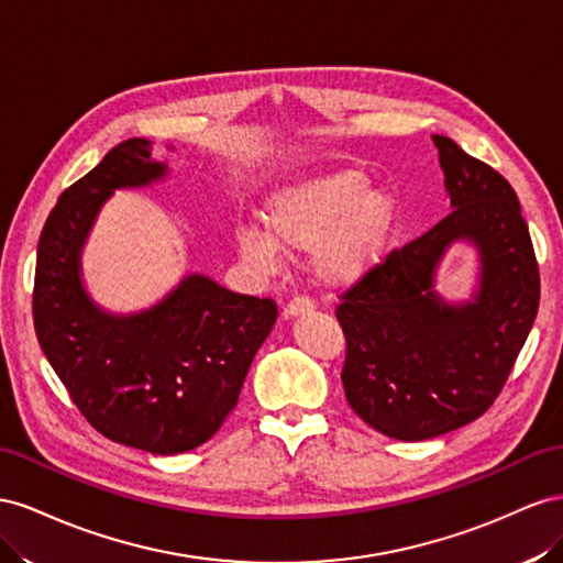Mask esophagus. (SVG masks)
<instances>
[{"instance_id": "34e87169", "label": "esophagus", "mask_w": 563, "mask_h": 563, "mask_svg": "<svg viewBox=\"0 0 563 563\" xmlns=\"http://www.w3.org/2000/svg\"><path fill=\"white\" fill-rule=\"evenodd\" d=\"M316 307H313V301L309 299V297H295V299H290L285 303V309H283V316L285 318H297V316H301V313H311Z\"/></svg>"}]
</instances>
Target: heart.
Instances as JSON below:
<instances>
[{"mask_svg": "<svg viewBox=\"0 0 563 563\" xmlns=\"http://www.w3.org/2000/svg\"><path fill=\"white\" fill-rule=\"evenodd\" d=\"M367 176L336 169L287 184L264 205V227L240 223L235 247L240 260L264 273L287 252L311 250L316 280L346 287L365 278L387 254L398 205L389 190L367 188Z\"/></svg>", "mask_w": 563, "mask_h": 563, "instance_id": "b5f03b06", "label": "heart"}]
</instances>
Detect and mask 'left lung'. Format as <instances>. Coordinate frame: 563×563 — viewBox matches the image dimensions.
<instances>
[{"instance_id":"left-lung-1","label":"left lung","mask_w":563,"mask_h":563,"mask_svg":"<svg viewBox=\"0 0 563 563\" xmlns=\"http://www.w3.org/2000/svg\"><path fill=\"white\" fill-rule=\"evenodd\" d=\"M451 202L437 227L394 250L342 297V384L365 424L398 441H424L474 422L507 382L540 303V276L517 192L505 176L431 136ZM477 252L470 300L435 290L442 256Z\"/></svg>"}]
</instances>
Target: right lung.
<instances>
[{
    "label": "right lung",
    "mask_w": 563,
    "mask_h": 563,
    "mask_svg": "<svg viewBox=\"0 0 563 563\" xmlns=\"http://www.w3.org/2000/svg\"><path fill=\"white\" fill-rule=\"evenodd\" d=\"M153 141L130 139L63 190L37 245L32 318L46 361L110 441L176 455L210 441L235 408L276 303L188 273L153 307L112 313L87 292L82 252L115 190L167 179Z\"/></svg>",
    "instance_id": "1"
}]
</instances>
